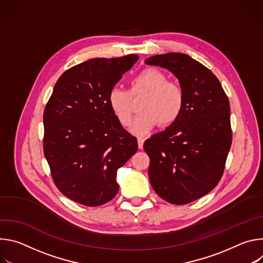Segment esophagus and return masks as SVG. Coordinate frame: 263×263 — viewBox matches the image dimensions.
Returning a JSON list of instances; mask_svg holds the SVG:
<instances>
[{
    "label": "esophagus",
    "instance_id": "1",
    "mask_svg": "<svg viewBox=\"0 0 263 263\" xmlns=\"http://www.w3.org/2000/svg\"><path fill=\"white\" fill-rule=\"evenodd\" d=\"M137 141H138V147L139 148H142L143 146V142H144V139L142 137H137Z\"/></svg>",
    "mask_w": 263,
    "mask_h": 263
}]
</instances>
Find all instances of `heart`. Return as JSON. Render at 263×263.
Returning <instances> with one entry per match:
<instances>
[{
    "mask_svg": "<svg viewBox=\"0 0 263 263\" xmlns=\"http://www.w3.org/2000/svg\"><path fill=\"white\" fill-rule=\"evenodd\" d=\"M146 92L140 104L141 114L131 125V131L144 134L158 123L168 126L181 116L185 105V93L180 84L167 81L157 68H145L131 79L130 90L115 87L108 95V105L119 123L126 127L133 117L132 97Z\"/></svg>",
    "mask_w": 263,
    "mask_h": 263,
    "instance_id": "1",
    "label": "heart"
}]
</instances>
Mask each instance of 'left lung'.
Returning <instances> with one entry per match:
<instances>
[{
	"label": "left lung",
	"mask_w": 263,
	"mask_h": 263,
	"mask_svg": "<svg viewBox=\"0 0 263 263\" xmlns=\"http://www.w3.org/2000/svg\"><path fill=\"white\" fill-rule=\"evenodd\" d=\"M145 63L172 71L185 93L179 119L143 144L153 190L184 205L211 192L222 176L232 143L229 100L215 74L189 55H155Z\"/></svg>",
	"instance_id": "8db88e82"
}]
</instances>
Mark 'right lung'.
Listing matches in <instances>:
<instances>
[{
    "label": "right lung",
    "mask_w": 263,
    "mask_h": 263,
    "mask_svg": "<svg viewBox=\"0 0 263 263\" xmlns=\"http://www.w3.org/2000/svg\"><path fill=\"white\" fill-rule=\"evenodd\" d=\"M138 60L92 58L65 70L44 112V153L62 195L96 207L119 192L118 170L136 152L137 139L119 123L108 95Z\"/></svg>",
    "instance_id": "right-lung-1"
}]
</instances>
